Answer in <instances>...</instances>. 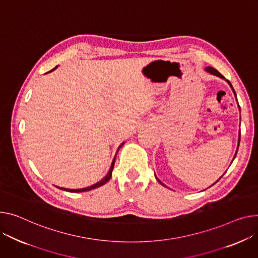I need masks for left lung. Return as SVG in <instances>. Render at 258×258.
I'll return each mask as SVG.
<instances>
[{"label": "left lung", "instance_id": "1", "mask_svg": "<svg viewBox=\"0 0 258 258\" xmlns=\"http://www.w3.org/2000/svg\"><path fill=\"white\" fill-rule=\"evenodd\" d=\"M205 71L209 72V73H210V74H212V75H215V76H217V77H219V78H221V79H224V80H225V78L223 77V76H222V75H221V74H220V73H219L217 70H215L214 67H205ZM226 82H227V83L230 85V87H231V89H232V91H233V93H234V95H235V97H236L235 91H234L233 87H232V86H231L230 82H229V81H227V80H226ZM239 140H241V132H239V135H238V144H237V149H238V145H239ZM236 152H237V151H236ZM236 152H235V154H234V158H235V156H236ZM234 158H233V160H234ZM221 177H222V176H221ZM221 177H220V178H221ZM220 178H219V179H220ZM157 179H158V181H159L161 184L165 185V184H164V183H163V182H162V181H161L159 178H157ZM219 179H218V180H219ZM218 180H217V181H218ZM217 181H216V182H217ZM216 182H215V183H216ZM215 183H214V184H215ZM212 185H213V184H212Z\"/></svg>", "mask_w": 258, "mask_h": 258}]
</instances>
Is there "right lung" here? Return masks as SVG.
<instances>
[{
    "instance_id": "right-lung-1",
    "label": "right lung",
    "mask_w": 258,
    "mask_h": 258,
    "mask_svg": "<svg viewBox=\"0 0 258 258\" xmlns=\"http://www.w3.org/2000/svg\"><path fill=\"white\" fill-rule=\"evenodd\" d=\"M57 68V66L55 67V68H53V70L51 71H49L48 73H50V72H53V71H55ZM124 143H122L121 145H120L119 147H118V149L121 147L122 145H123ZM118 151V150H117ZM117 154V153H116ZM115 159H116V156H115V158H114V160H113V162H112V164H111V167H110V170H109V172H108V174L102 178L101 180H99L98 182H96V183H94V184H92V185H90V186H87V187H83V188H77V190H74V188H65V187H60V186H58V188H60V190H63V191H67V192H72V193H80V192H86V191H90V190H93V188H96V187H98V186H100V185H102V184H105L106 182H108L109 180H110V178H111V176H112V171H113V168H114V164H115Z\"/></svg>"
}]
</instances>
